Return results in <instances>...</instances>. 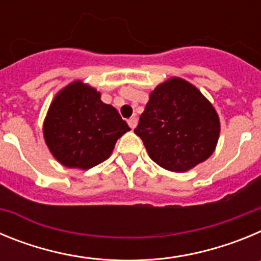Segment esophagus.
I'll use <instances>...</instances> for the list:
<instances>
[{
	"mask_svg": "<svg viewBox=\"0 0 261 261\" xmlns=\"http://www.w3.org/2000/svg\"><path fill=\"white\" fill-rule=\"evenodd\" d=\"M137 123H138V119H137V117H130V119L128 120L129 126H130V128H132V129H135L136 126H137Z\"/></svg>",
	"mask_w": 261,
	"mask_h": 261,
	"instance_id": "1",
	"label": "esophagus"
}]
</instances>
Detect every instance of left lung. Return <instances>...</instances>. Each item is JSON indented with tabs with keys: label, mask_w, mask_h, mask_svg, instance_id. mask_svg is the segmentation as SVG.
Listing matches in <instances>:
<instances>
[{
	"label": "left lung",
	"mask_w": 261,
	"mask_h": 261,
	"mask_svg": "<svg viewBox=\"0 0 261 261\" xmlns=\"http://www.w3.org/2000/svg\"><path fill=\"white\" fill-rule=\"evenodd\" d=\"M220 129L208 99L190 82L174 77L151 91L135 133L156 165L184 172L213 154Z\"/></svg>",
	"instance_id": "8db88e82"
}]
</instances>
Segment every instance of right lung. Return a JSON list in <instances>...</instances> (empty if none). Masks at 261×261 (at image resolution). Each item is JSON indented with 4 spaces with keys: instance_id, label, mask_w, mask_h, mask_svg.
Returning a JSON list of instances; mask_svg holds the SVG:
<instances>
[{
    "instance_id": "right-lung-1",
    "label": "right lung",
    "mask_w": 261,
    "mask_h": 261,
    "mask_svg": "<svg viewBox=\"0 0 261 261\" xmlns=\"http://www.w3.org/2000/svg\"><path fill=\"white\" fill-rule=\"evenodd\" d=\"M128 130L116 108L103 103L100 93L82 81L71 82L55 96L43 125L52 155L65 167L81 170L106 161Z\"/></svg>"
}]
</instances>
